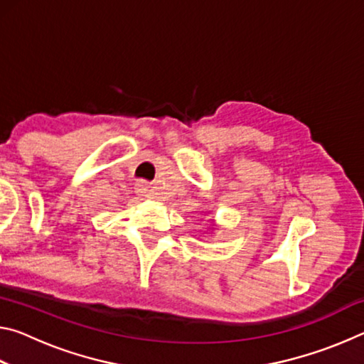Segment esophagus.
Segmentation results:
<instances>
[{"instance_id": "obj_1", "label": "esophagus", "mask_w": 364, "mask_h": 364, "mask_svg": "<svg viewBox=\"0 0 364 364\" xmlns=\"http://www.w3.org/2000/svg\"><path fill=\"white\" fill-rule=\"evenodd\" d=\"M141 193H143L146 197H151V196H152V194L149 193V189H146V188H144V189H141Z\"/></svg>"}]
</instances>
